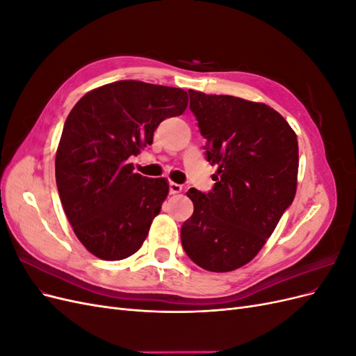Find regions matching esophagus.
Masks as SVG:
<instances>
[{
	"label": "esophagus",
	"mask_w": 356,
	"mask_h": 356,
	"mask_svg": "<svg viewBox=\"0 0 356 356\" xmlns=\"http://www.w3.org/2000/svg\"><path fill=\"white\" fill-rule=\"evenodd\" d=\"M181 190H182L181 184H177V182H169V193H170V195H177V193H179Z\"/></svg>",
	"instance_id": "1"
}]
</instances>
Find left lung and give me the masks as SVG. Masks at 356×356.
Instances as JSON below:
<instances>
[{
  "label": "left lung",
  "mask_w": 356,
  "mask_h": 356,
  "mask_svg": "<svg viewBox=\"0 0 356 356\" xmlns=\"http://www.w3.org/2000/svg\"><path fill=\"white\" fill-rule=\"evenodd\" d=\"M190 110L217 165L209 193L190 188L195 204L181 227L191 261L209 272L250 263L270 238L297 190L298 143L270 106L229 95L188 90Z\"/></svg>",
  "instance_id": "8db88e82"
}]
</instances>
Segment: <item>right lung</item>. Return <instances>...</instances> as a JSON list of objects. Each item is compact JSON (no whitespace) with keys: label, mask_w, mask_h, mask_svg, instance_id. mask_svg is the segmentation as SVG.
Segmentation results:
<instances>
[{"label":"right lung","mask_w":356,"mask_h":356,"mask_svg":"<svg viewBox=\"0 0 356 356\" xmlns=\"http://www.w3.org/2000/svg\"><path fill=\"white\" fill-rule=\"evenodd\" d=\"M187 104L182 89L122 80L74 105L56 153V184L75 236L93 255L123 260L144 243L169 186L165 178L134 174L131 157Z\"/></svg>","instance_id":"add662e5"}]
</instances>
